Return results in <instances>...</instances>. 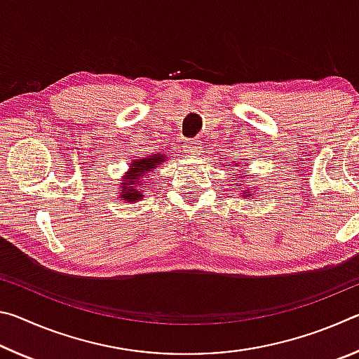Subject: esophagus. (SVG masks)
<instances>
[{"mask_svg": "<svg viewBox=\"0 0 359 359\" xmlns=\"http://www.w3.org/2000/svg\"><path fill=\"white\" fill-rule=\"evenodd\" d=\"M201 141H198V139H187V141H184V150L185 154L188 155H199V151L203 150L201 144H199Z\"/></svg>", "mask_w": 359, "mask_h": 359, "instance_id": "1", "label": "esophagus"}]
</instances>
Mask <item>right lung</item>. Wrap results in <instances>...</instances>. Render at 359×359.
Instances as JSON below:
<instances>
[{
	"label": "right lung",
	"mask_w": 359,
	"mask_h": 359,
	"mask_svg": "<svg viewBox=\"0 0 359 359\" xmlns=\"http://www.w3.org/2000/svg\"><path fill=\"white\" fill-rule=\"evenodd\" d=\"M161 160L163 158L154 155V158H142V160L133 163L131 172L128 177H126L128 180H126V184H123V194H120V196L123 198L125 201L130 203H136L137 199H141L144 194L141 190H137V185L144 184L142 180L145 179V175H147V171L154 169L156 165H160ZM130 184L132 185L131 187H129Z\"/></svg>",
	"instance_id": "add662e5"
}]
</instances>
